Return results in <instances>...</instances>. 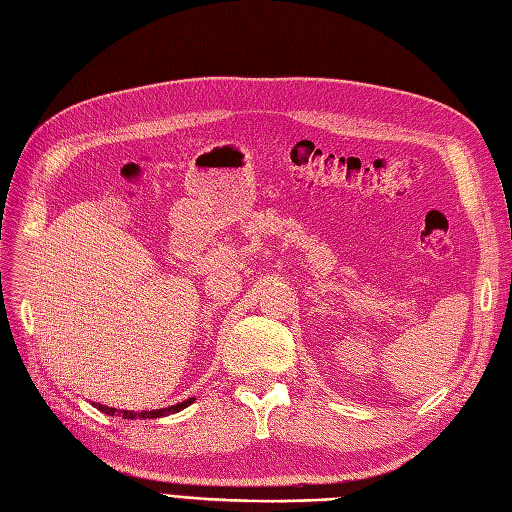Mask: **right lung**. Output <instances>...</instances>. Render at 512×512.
I'll return each instance as SVG.
<instances>
[{"label": "right lung", "mask_w": 512, "mask_h": 512, "mask_svg": "<svg viewBox=\"0 0 512 512\" xmlns=\"http://www.w3.org/2000/svg\"><path fill=\"white\" fill-rule=\"evenodd\" d=\"M194 399H185V401H181V404H177V406H170V408H162V410H151V412H138V414H134V412H130V410H121V414H123V418H136V416H141V418H160V416H166V414H175V412H179V410H183L185 406H190ZM98 410H102L104 414H108V416H115V408H108V406H98Z\"/></svg>", "instance_id": "add662e5"}]
</instances>
